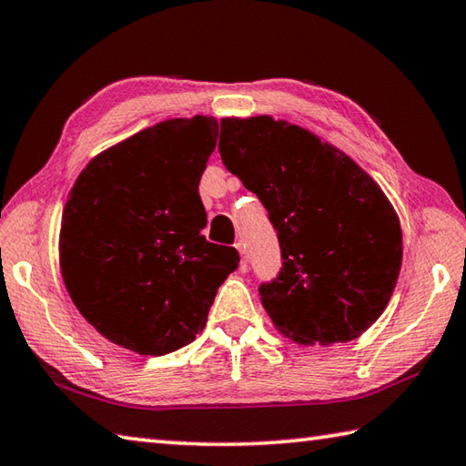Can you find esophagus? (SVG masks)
Listing matches in <instances>:
<instances>
[{
    "label": "esophagus",
    "mask_w": 466,
    "mask_h": 466,
    "mask_svg": "<svg viewBox=\"0 0 466 466\" xmlns=\"http://www.w3.org/2000/svg\"><path fill=\"white\" fill-rule=\"evenodd\" d=\"M236 248H238V252H240L238 269H240V273H247L248 271V257H247V250H244V244L238 242V244H236Z\"/></svg>",
    "instance_id": "obj_1"
}]
</instances>
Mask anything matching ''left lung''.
I'll use <instances>...</instances> for the list:
<instances>
[{
    "label": "left lung",
    "instance_id": "obj_1",
    "mask_svg": "<svg viewBox=\"0 0 466 466\" xmlns=\"http://www.w3.org/2000/svg\"><path fill=\"white\" fill-rule=\"evenodd\" d=\"M218 149L278 230L281 271L258 286L275 329L302 345L358 339L384 312L403 261L382 188L341 149L267 115L222 119Z\"/></svg>",
    "mask_w": 466,
    "mask_h": 466
}]
</instances>
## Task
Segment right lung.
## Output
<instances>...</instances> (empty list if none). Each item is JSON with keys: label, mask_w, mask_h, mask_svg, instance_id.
I'll use <instances>...</instances> for the list:
<instances>
[{"label": "right lung", "mask_w": 466, "mask_h": 466, "mask_svg": "<svg viewBox=\"0 0 466 466\" xmlns=\"http://www.w3.org/2000/svg\"><path fill=\"white\" fill-rule=\"evenodd\" d=\"M214 116L168 119L92 157L61 218L59 263L82 317L108 341L164 356L201 333L238 250L205 240L199 180Z\"/></svg>", "instance_id": "add662e5"}]
</instances>
